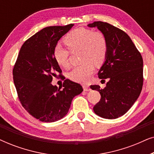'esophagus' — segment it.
I'll list each match as a JSON object with an SVG mask.
<instances>
[{
  "mask_svg": "<svg viewBox=\"0 0 154 154\" xmlns=\"http://www.w3.org/2000/svg\"><path fill=\"white\" fill-rule=\"evenodd\" d=\"M83 88L84 91H86V92L90 91V90H91V89H90V88L89 87V86L87 85H83Z\"/></svg>",
  "mask_w": 154,
  "mask_h": 154,
  "instance_id": "34e87169",
  "label": "esophagus"
}]
</instances>
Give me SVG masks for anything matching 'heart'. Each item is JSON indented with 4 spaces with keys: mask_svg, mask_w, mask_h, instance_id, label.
Returning a JSON list of instances; mask_svg holds the SVG:
<instances>
[{
    "mask_svg": "<svg viewBox=\"0 0 154 154\" xmlns=\"http://www.w3.org/2000/svg\"><path fill=\"white\" fill-rule=\"evenodd\" d=\"M64 41L71 52L81 51L82 64L72 69L69 73V77L78 83H88L94 71V64L100 66L106 58L108 45L104 35L90 29L79 27L69 32L64 37ZM69 50L61 43L54 46V60L62 67L69 66Z\"/></svg>",
    "mask_w": 154,
    "mask_h": 154,
    "instance_id": "obj_1",
    "label": "heart"
}]
</instances>
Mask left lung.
Wrapping results in <instances>:
<instances>
[{
	"label": "left lung",
	"instance_id": "1",
	"mask_svg": "<svg viewBox=\"0 0 154 154\" xmlns=\"http://www.w3.org/2000/svg\"><path fill=\"white\" fill-rule=\"evenodd\" d=\"M88 26L97 27L104 35L108 45L106 58L98 76L102 81L108 79L109 81L104 89L97 85H90L101 94L93 110L104 119H117L131 108L142 91V57L129 35L121 29L103 22Z\"/></svg>",
	"mask_w": 154,
	"mask_h": 154
}]
</instances>
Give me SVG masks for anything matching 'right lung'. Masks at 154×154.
<instances>
[{
  "label": "right lung",
  "mask_w": 154,
  "mask_h": 154,
  "mask_svg": "<svg viewBox=\"0 0 154 154\" xmlns=\"http://www.w3.org/2000/svg\"><path fill=\"white\" fill-rule=\"evenodd\" d=\"M73 26L45 27L26 40L21 48L13 68V80L19 100L27 112L42 122L62 119L71 101L83 92L79 83L66 79L63 88L52 85V78L62 76L53 55L54 48Z\"/></svg>",
  "instance_id": "add662e5"
}]
</instances>
